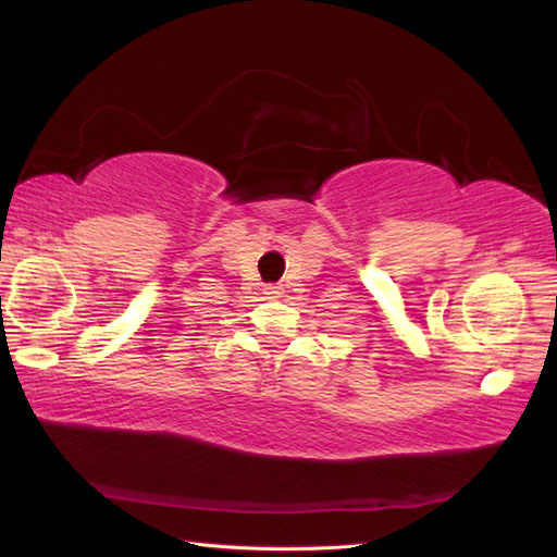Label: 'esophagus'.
Returning <instances> with one entry per match:
<instances>
[{"instance_id": "1", "label": "esophagus", "mask_w": 557, "mask_h": 557, "mask_svg": "<svg viewBox=\"0 0 557 557\" xmlns=\"http://www.w3.org/2000/svg\"><path fill=\"white\" fill-rule=\"evenodd\" d=\"M281 293H283V288H281V285H276V283L264 285V295H267V297H278Z\"/></svg>"}]
</instances>
